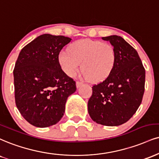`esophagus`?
Returning a JSON list of instances; mask_svg holds the SVG:
<instances>
[{"label":"esophagus","mask_w":159,"mask_h":159,"mask_svg":"<svg viewBox=\"0 0 159 159\" xmlns=\"http://www.w3.org/2000/svg\"><path fill=\"white\" fill-rule=\"evenodd\" d=\"M83 85V83L81 81H76V87L77 88H79L80 87H81V86Z\"/></svg>","instance_id":"esophagus-1"}]
</instances>
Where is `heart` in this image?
I'll return each mask as SVG.
<instances>
[{
  "mask_svg": "<svg viewBox=\"0 0 159 159\" xmlns=\"http://www.w3.org/2000/svg\"><path fill=\"white\" fill-rule=\"evenodd\" d=\"M61 68L66 75L73 77L82 63V76L93 82L107 79L113 70L116 52L110 43L90 39L80 40L62 50L58 56Z\"/></svg>",
  "mask_w": 159,
  "mask_h": 159,
  "instance_id": "1",
  "label": "heart"
}]
</instances>
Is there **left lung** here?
Masks as SVG:
<instances>
[{"instance_id": "1", "label": "left lung", "mask_w": 159, "mask_h": 159, "mask_svg": "<svg viewBox=\"0 0 159 159\" xmlns=\"http://www.w3.org/2000/svg\"><path fill=\"white\" fill-rule=\"evenodd\" d=\"M116 52V62L110 76L93 87L88 112L93 121L118 126L129 121L142 101L145 70L137 51L118 35L103 37Z\"/></svg>"}]
</instances>
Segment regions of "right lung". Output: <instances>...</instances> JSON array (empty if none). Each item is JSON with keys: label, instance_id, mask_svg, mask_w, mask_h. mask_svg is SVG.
Instances as JSON below:
<instances>
[{"label": "right lung", "instance_id": "1", "mask_svg": "<svg viewBox=\"0 0 159 159\" xmlns=\"http://www.w3.org/2000/svg\"><path fill=\"white\" fill-rule=\"evenodd\" d=\"M71 38L43 34L21 49L13 70L17 108L37 127L57 124L63 117L75 81L61 70L59 52Z\"/></svg>", "mask_w": 159, "mask_h": 159}]
</instances>
